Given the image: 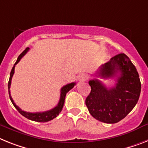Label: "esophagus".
Listing matches in <instances>:
<instances>
[{
    "instance_id": "1",
    "label": "esophagus",
    "mask_w": 148,
    "mask_h": 148,
    "mask_svg": "<svg viewBox=\"0 0 148 148\" xmlns=\"http://www.w3.org/2000/svg\"><path fill=\"white\" fill-rule=\"evenodd\" d=\"M89 79V75L86 74H80L79 77H78V80L80 82H84L86 80H87Z\"/></svg>"
}]
</instances>
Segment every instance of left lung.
Masks as SVG:
<instances>
[{"label": "left lung", "mask_w": 148, "mask_h": 148, "mask_svg": "<svg viewBox=\"0 0 148 148\" xmlns=\"http://www.w3.org/2000/svg\"><path fill=\"white\" fill-rule=\"evenodd\" d=\"M95 76L103 79L116 77V83L108 89L98 79L89 80L91 92L86 105L95 119L116 123L125 118L138 101L141 87L138 73L130 58L120 53L102 64Z\"/></svg>", "instance_id": "1"}]
</instances>
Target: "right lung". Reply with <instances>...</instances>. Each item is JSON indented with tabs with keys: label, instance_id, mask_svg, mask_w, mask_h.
Segmentation results:
<instances>
[{
	"label": "right lung",
	"instance_id": "obj_1",
	"mask_svg": "<svg viewBox=\"0 0 148 148\" xmlns=\"http://www.w3.org/2000/svg\"><path fill=\"white\" fill-rule=\"evenodd\" d=\"M29 50V48L27 47L25 49L20 55L18 56V59H17L16 62L13 65L12 70L10 72V79H9L8 82V91H9V95H10V99L11 101L13 103V105H14V107L17 109L18 112L22 114V116H24L25 117L28 118V120H33V121H36V122H40V123H45L48 122V121H50V120H53L54 118H56L58 115H59V113L62 111L63 108V105L64 104V99H65V96H66V94L69 90L72 89L75 86V83H71V84H68L67 85L64 86L62 89H61V94H60V99H59V101L58 103V105L53 108V109H51L49 110H47V111H44V112H36V113H30V112H26L22 110V109L19 108L18 106H17L15 102L13 101V99L11 97L10 95V88L11 85V80H12V77H13V74H14V70H15V66L16 64L20 61V59H22V57L24 56L26 54V53Z\"/></svg>",
	"mask_w": 148,
	"mask_h": 148
}]
</instances>
